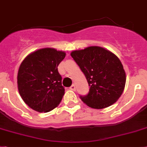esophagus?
<instances>
[{"label":"esophagus","instance_id":"1","mask_svg":"<svg viewBox=\"0 0 147 147\" xmlns=\"http://www.w3.org/2000/svg\"><path fill=\"white\" fill-rule=\"evenodd\" d=\"M69 89L71 90H73V91H76V85L75 84H72L71 86V87H69Z\"/></svg>","mask_w":147,"mask_h":147}]
</instances>
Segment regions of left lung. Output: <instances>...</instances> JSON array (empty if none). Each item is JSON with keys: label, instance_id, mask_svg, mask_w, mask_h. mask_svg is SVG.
Here are the masks:
<instances>
[{"label": "left lung", "instance_id": "8db88e82", "mask_svg": "<svg viewBox=\"0 0 147 147\" xmlns=\"http://www.w3.org/2000/svg\"><path fill=\"white\" fill-rule=\"evenodd\" d=\"M71 57L84 74L90 90L80 96L84 103L96 109L109 107L117 101L125 87L126 76L117 57L98 46L74 51Z\"/></svg>", "mask_w": 147, "mask_h": 147}]
</instances>
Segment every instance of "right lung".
Listing matches in <instances>:
<instances>
[{"label": "right lung", "mask_w": 147, "mask_h": 147, "mask_svg": "<svg viewBox=\"0 0 147 147\" xmlns=\"http://www.w3.org/2000/svg\"><path fill=\"white\" fill-rule=\"evenodd\" d=\"M66 53L45 48L28 55L20 65L18 88L30 108L40 113L49 112L62 100L65 89L57 70Z\"/></svg>", "instance_id": "1"}]
</instances>
